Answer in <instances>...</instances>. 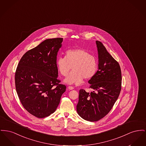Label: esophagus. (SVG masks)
I'll use <instances>...</instances> for the list:
<instances>
[{"mask_svg":"<svg viewBox=\"0 0 146 146\" xmlns=\"http://www.w3.org/2000/svg\"><path fill=\"white\" fill-rule=\"evenodd\" d=\"M68 88L69 90H73V89H74V87L72 86H68Z\"/></svg>","mask_w":146,"mask_h":146,"instance_id":"34e87169","label":"esophagus"}]
</instances>
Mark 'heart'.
I'll list each match as a JSON object with an SVG mask.
<instances>
[{
    "label": "heart",
    "mask_w": 146,
    "mask_h": 146,
    "mask_svg": "<svg viewBox=\"0 0 146 146\" xmlns=\"http://www.w3.org/2000/svg\"><path fill=\"white\" fill-rule=\"evenodd\" d=\"M58 70L63 76H67L72 68L73 71L64 82L68 84H79L93 77L98 69V62L94 56L85 49L69 50L65 58L60 57L56 62Z\"/></svg>",
    "instance_id": "1"
}]
</instances>
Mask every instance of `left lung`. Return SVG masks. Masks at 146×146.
I'll list each match as a JSON object with an SVG mask.
<instances>
[{
  "label": "left lung",
  "mask_w": 146,
  "mask_h": 146,
  "mask_svg": "<svg viewBox=\"0 0 146 146\" xmlns=\"http://www.w3.org/2000/svg\"><path fill=\"white\" fill-rule=\"evenodd\" d=\"M98 68L88 83L93 89L90 93L79 90L77 105L78 115L89 121H97L111 110L121 89V71L119 63L107 51L103 43L96 41Z\"/></svg>",
  "instance_id": "1"
}]
</instances>
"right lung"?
I'll return each instance as SVG.
<instances>
[{
  "mask_svg": "<svg viewBox=\"0 0 146 146\" xmlns=\"http://www.w3.org/2000/svg\"><path fill=\"white\" fill-rule=\"evenodd\" d=\"M63 38L47 39L26 52L20 60L15 75V87L24 108L38 118L56 111L66 89L60 84L57 56Z\"/></svg>",
  "mask_w": 146,
  "mask_h": 146,
  "instance_id": "obj_1",
  "label": "right lung"
}]
</instances>
